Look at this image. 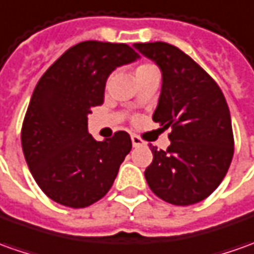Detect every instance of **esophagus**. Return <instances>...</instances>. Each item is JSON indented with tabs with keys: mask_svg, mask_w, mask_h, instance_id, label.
<instances>
[{
	"mask_svg": "<svg viewBox=\"0 0 254 254\" xmlns=\"http://www.w3.org/2000/svg\"><path fill=\"white\" fill-rule=\"evenodd\" d=\"M130 137H132V144H133V147H139V146H143V144H144V141H143V139H141L140 136L132 134Z\"/></svg>",
	"mask_w": 254,
	"mask_h": 254,
	"instance_id": "1",
	"label": "esophagus"
}]
</instances>
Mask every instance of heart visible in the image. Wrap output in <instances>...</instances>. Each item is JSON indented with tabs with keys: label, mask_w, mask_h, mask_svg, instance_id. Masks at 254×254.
<instances>
[{
	"label": "heart",
	"mask_w": 254,
	"mask_h": 254,
	"mask_svg": "<svg viewBox=\"0 0 254 254\" xmlns=\"http://www.w3.org/2000/svg\"><path fill=\"white\" fill-rule=\"evenodd\" d=\"M154 70H157L156 65L149 64V62H144V64H140L137 68L134 69V76H136V79H137V77L143 76V75H147V73H150V72H154Z\"/></svg>",
	"instance_id": "obj_1"
}]
</instances>
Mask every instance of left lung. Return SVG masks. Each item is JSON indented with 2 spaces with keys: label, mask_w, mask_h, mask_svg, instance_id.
Here are the masks:
<instances>
[{
  "label": "left lung",
  "mask_w": 254,
  "mask_h": 254,
  "mask_svg": "<svg viewBox=\"0 0 254 254\" xmlns=\"http://www.w3.org/2000/svg\"><path fill=\"white\" fill-rule=\"evenodd\" d=\"M133 46L163 72L153 121L171 129L168 149L150 146L153 161L144 171L146 181L167 203H199L218 188L234 157L227 100L213 77L182 50L164 41Z\"/></svg>",
  "instance_id": "8db88e82"
}]
</instances>
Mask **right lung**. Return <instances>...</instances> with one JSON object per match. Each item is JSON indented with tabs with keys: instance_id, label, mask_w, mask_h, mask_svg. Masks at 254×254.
Returning <instances> with one entry per match:
<instances>
[{
	"instance_id": "add662e5",
	"label": "right lung",
	"mask_w": 254,
	"mask_h": 254,
	"mask_svg": "<svg viewBox=\"0 0 254 254\" xmlns=\"http://www.w3.org/2000/svg\"><path fill=\"white\" fill-rule=\"evenodd\" d=\"M136 58L139 54L124 43L82 41L36 84L20 139L34 181L51 200L83 208L111 189L132 140L124 130L94 140L87 132V114L103 104L110 73Z\"/></svg>"
}]
</instances>
